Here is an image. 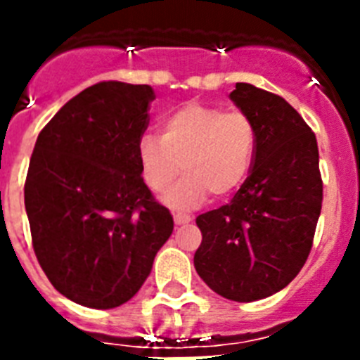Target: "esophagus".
<instances>
[{
  "instance_id": "34e87169",
  "label": "esophagus",
  "mask_w": 360,
  "mask_h": 360,
  "mask_svg": "<svg viewBox=\"0 0 360 360\" xmlns=\"http://www.w3.org/2000/svg\"><path fill=\"white\" fill-rule=\"evenodd\" d=\"M192 220L191 214H186V213H174V222L177 226H183V224H188Z\"/></svg>"
}]
</instances>
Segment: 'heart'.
Segmentation results:
<instances>
[{"label": "heart", "instance_id": "b5f03b06", "mask_svg": "<svg viewBox=\"0 0 360 360\" xmlns=\"http://www.w3.org/2000/svg\"><path fill=\"white\" fill-rule=\"evenodd\" d=\"M256 138V124L245 112L188 103L160 121V138L141 136V175L153 192L162 194L183 169L186 175L166 196L175 207H191L207 192L230 196L250 172Z\"/></svg>", "mask_w": 360, "mask_h": 360}]
</instances>
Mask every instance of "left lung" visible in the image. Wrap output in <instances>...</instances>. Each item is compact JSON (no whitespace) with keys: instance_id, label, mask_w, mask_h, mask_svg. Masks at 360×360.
I'll list each match as a JSON object with an SVG mask.
<instances>
[{"instance_id":"left-lung-1","label":"left lung","mask_w":360,"mask_h":360,"mask_svg":"<svg viewBox=\"0 0 360 360\" xmlns=\"http://www.w3.org/2000/svg\"><path fill=\"white\" fill-rule=\"evenodd\" d=\"M230 98L256 124L250 175L228 205L200 214V278L219 295L252 302L284 290L307 262L321 213L316 134L282 97L236 84Z\"/></svg>"}]
</instances>
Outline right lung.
Instances as JSON below:
<instances>
[{"mask_svg": "<svg viewBox=\"0 0 360 360\" xmlns=\"http://www.w3.org/2000/svg\"><path fill=\"white\" fill-rule=\"evenodd\" d=\"M151 86L101 82L41 130L25 177L33 250L56 290L98 310L138 293L174 231L141 177Z\"/></svg>", "mask_w": 360, "mask_h": 360, "instance_id": "1", "label": "right lung"}]
</instances>
